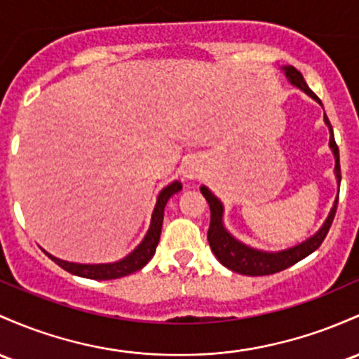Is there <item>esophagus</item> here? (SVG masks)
<instances>
[{
  "instance_id": "esophagus-1",
  "label": "esophagus",
  "mask_w": 359,
  "mask_h": 359,
  "mask_svg": "<svg viewBox=\"0 0 359 359\" xmlns=\"http://www.w3.org/2000/svg\"><path fill=\"white\" fill-rule=\"evenodd\" d=\"M182 173L186 179H198V177H201L199 160H196V158L186 160V163H184V168H182Z\"/></svg>"
}]
</instances>
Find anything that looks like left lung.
Listing matches in <instances>:
<instances>
[{"mask_svg":"<svg viewBox=\"0 0 359 359\" xmlns=\"http://www.w3.org/2000/svg\"><path fill=\"white\" fill-rule=\"evenodd\" d=\"M285 71L286 78L293 86L303 90L306 95H310L313 100H317L318 104L322 105L320 98H318L312 90L309 88V85L305 83L303 80L302 73L293 66H285L281 68ZM324 121L329 128L330 133V140H329V147L332 149L334 158H336V167H334V173H336L337 184H341V165H339V148H337L336 140H334V131L332 126H330L329 119L324 114ZM201 192L206 198L208 204H210L211 210V223H210V230H208V242H210V247L215 254V257L218 259L219 262L223 264L224 267L228 269L235 271L238 274H245V276H267V274H274L279 273L283 269H288V267L297 264L302 259H305L306 255H310L312 252H315L320 247V243L324 242V238L329 233L330 224L334 222V216H336V210H337V199H339V194H337L336 201H334V206L330 208L329 216L325 218L324 224L320 226V230L317 233L312 235L310 238H306L305 242L298 243V245L291 247V249L286 250H279V252H264L259 249H252V247L245 245L240 240H237L230 231L224 228L223 224V204L222 201L216 198L215 194L208 189L206 186H201Z\"/></svg>","mask_w":359,"mask_h":359,"instance_id":"8db88e82","label":"left lung"}]
</instances>
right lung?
I'll return each mask as SVG.
<instances>
[{
	"label": "right lung",
	"instance_id": "right-lung-1",
	"mask_svg": "<svg viewBox=\"0 0 359 359\" xmlns=\"http://www.w3.org/2000/svg\"><path fill=\"white\" fill-rule=\"evenodd\" d=\"M180 189H182V184H180L179 180H175V182L168 184L167 187L161 189L158 199H156L155 210H153L151 223H149L147 235H144V238L141 240L140 245H137L131 254L126 255L124 259H121V261L110 262V264H76V262L61 261V259L50 255L49 252L46 250L44 252L57 264L59 267H62V269L68 271L71 274L80 276V278L104 281V279H117V278H122V276L136 273V271L143 269V267L151 261L153 255H155L156 245H158L160 242L161 223H163V211H165V206H167V201L170 199L173 194H177Z\"/></svg>",
	"mask_w": 359,
	"mask_h": 359
}]
</instances>
